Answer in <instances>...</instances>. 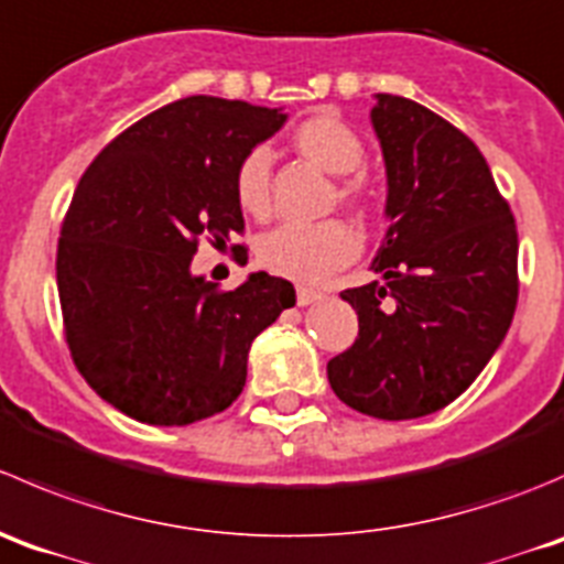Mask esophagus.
<instances>
[{
  "instance_id": "1",
  "label": "esophagus",
  "mask_w": 564,
  "mask_h": 564,
  "mask_svg": "<svg viewBox=\"0 0 564 564\" xmlns=\"http://www.w3.org/2000/svg\"><path fill=\"white\" fill-rule=\"evenodd\" d=\"M323 293H317V290L312 288H299L295 290V301H299V306H310L315 304V301H321Z\"/></svg>"
}]
</instances>
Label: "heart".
Listing matches in <instances>:
<instances>
[{"instance_id": "obj_1", "label": "heart", "mask_w": 564, "mask_h": 564, "mask_svg": "<svg viewBox=\"0 0 564 564\" xmlns=\"http://www.w3.org/2000/svg\"><path fill=\"white\" fill-rule=\"evenodd\" d=\"M293 148L306 161L328 175H350L365 161V144L354 128L334 115L306 117L293 131ZM337 197L345 208L365 210L370 203L367 186L359 177H343ZM236 199L252 219L271 216V155L254 148L243 155L236 170ZM359 254V236L343 219H326L317 225H280L265 232L258 243V258L271 274L295 282H323L348 265Z\"/></svg>"}]
</instances>
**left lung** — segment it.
Masks as SVG:
<instances>
[{
	"mask_svg": "<svg viewBox=\"0 0 564 564\" xmlns=\"http://www.w3.org/2000/svg\"><path fill=\"white\" fill-rule=\"evenodd\" d=\"M387 166L389 230L370 263L383 282L345 290L359 337L328 383L376 420H416L471 387L518 301V232L488 161L444 117L378 93L370 111Z\"/></svg>",
	"mask_w": 564,
	"mask_h": 564,
	"instance_id": "left-lung-1",
	"label": "left lung"
}]
</instances>
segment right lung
Instances as JSON below:
<instances>
[{
	"mask_svg": "<svg viewBox=\"0 0 564 564\" xmlns=\"http://www.w3.org/2000/svg\"><path fill=\"white\" fill-rule=\"evenodd\" d=\"M288 115L188 95L111 139L76 186L57 247L70 356L95 392L137 422L181 427L219 414L247 383L252 339L295 304L254 271L216 290L192 271L199 238L243 230L236 170Z\"/></svg>",
	"mask_w": 564,
	"mask_h": 564,
	"instance_id": "obj_1",
	"label": "right lung"
}]
</instances>
